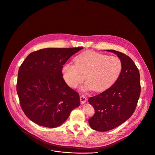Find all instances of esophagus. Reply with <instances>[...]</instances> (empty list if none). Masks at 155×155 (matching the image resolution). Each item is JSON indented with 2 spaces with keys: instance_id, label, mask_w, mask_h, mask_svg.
<instances>
[{
  "instance_id": "obj_1",
  "label": "esophagus",
  "mask_w": 155,
  "mask_h": 155,
  "mask_svg": "<svg viewBox=\"0 0 155 155\" xmlns=\"http://www.w3.org/2000/svg\"><path fill=\"white\" fill-rule=\"evenodd\" d=\"M86 97L84 95H81L80 96V102L81 104H84V103L86 101Z\"/></svg>"
}]
</instances>
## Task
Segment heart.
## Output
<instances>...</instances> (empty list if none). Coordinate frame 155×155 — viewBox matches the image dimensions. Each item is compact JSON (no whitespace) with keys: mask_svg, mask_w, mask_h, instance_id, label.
Returning <instances> with one entry per match:
<instances>
[{"mask_svg":"<svg viewBox=\"0 0 155 155\" xmlns=\"http://www.w3.org/2000/svg\"><path fill=\"white\" fill-rule=\"evenodd\" d=\"M75 63H68L62 67L63 78L67 84L76 87L86 77L88 80L83 89L103 91L110 87L118 78L122 63L114 56H107L93 51H86L78 55Z\"/></svg>","mask_w":155,"mask_h":155,"instance_id":"1","label":"heart"}]
</instances>
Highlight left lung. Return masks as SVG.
<instances>
[{
    "mask_svg": "<svg viewBox=\"0 0 155 155\" xmlns=\"http://www.w3.org/2000/svg\"><path fill=\"white\" fill-rule=\"evenodd\" d=\"M105 50L117 55L122 70L110 88L88 99L95 110L89 124L97 131L113 130L128 120L136 109L140 94V74L133 61L120 51Z\"/></svg>",
    "mask_w": 155,
    "mask_h": 155,
    "instance_id": "obj_1",
    "label": "left lung"
}]
</instances>
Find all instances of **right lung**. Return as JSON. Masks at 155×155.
<instances>
[{
    "mask_svg": "<svg viewBox=\"0 0 155 155\" xmlns=\"http://www.w3.org/2000/svg\"><path fill=\"white\" fill-rule=\"evenodd\" d=\"M83 47L46 48L29 54L19 68L17 93L26 116L48 128L63 124L80 105L79 94L66 83L62 67Z\"/></svg>",
    "mask_w": 155,
    "mask_h": 155,
    "instance_id": "1",
    "label": "right lung"
}]
</instances>
